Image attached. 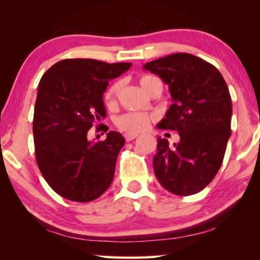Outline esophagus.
Masks as SVG:
<instances>
[{
	"label": "esophagus",
	"mask_w": 260,
	"mask_h": 260,
	"mask_svg": "<svg viewBox=\"0 0 260 260\" xmlns=\"http://www.w3.org/2000/svg\"><path fill=\"white\" fill-rule=\"evenodd\" d=\"M125 140L127 142H131L132 140H134L135 138H138V134H134V133H126L125 135Z\"/></svg>",
	"instance_id": "34e87169"
}]
</instances>
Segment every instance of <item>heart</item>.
Masks as SVG:
<instances>
[{"label": "heart", "mask_w": 260, "mask_h": 260, "mask_svg": "<svg viewBox=\"0 0 260 260\" xmlns=\"http://www.w3.org/2000/svg\"><path fill=\"white\" fill-rule=\"evenodd\" d=\"M158 81V79L151 76H142L139 79L140 86L148 94L150 91L153 83ZM120 89V83H113L112 86L108 88V90L104 94V102L107 105H112L116 102V98ZM153 117L147 113L141 112H128L118 117L114 124L122 132L126 133H140V132L146 131L150 125Z\"/></svg>", "instance_id": "heart-1"}]
</instances>
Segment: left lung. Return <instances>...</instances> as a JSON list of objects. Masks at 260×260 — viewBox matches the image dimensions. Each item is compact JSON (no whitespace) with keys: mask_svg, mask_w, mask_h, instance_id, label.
I'll list each match as a JSON object with an SVG mask.
<instances>
[{"mask_svg":"<svg viewBox=\"0 0 260 260\" xmlns=\"http://www.w3.org/2000/svg\"><path fill=\"white\" fill-rule=\"evenodd\" d=\"M143 69L160 77L172 98L157 127L180 135L173 147L157 138L152 161L156 178L174 195L199 192L218 173L231 138L233 108L227 83L212 64L186 52L149 61Z\"/></svg>","mask_w":260,"mask_h":260,"instance_id":"8db88e82","label":"left lung"}]
</instances>
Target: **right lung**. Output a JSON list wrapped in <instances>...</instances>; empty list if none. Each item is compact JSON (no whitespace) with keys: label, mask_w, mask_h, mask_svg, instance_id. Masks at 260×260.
Listing matches in <instances>:
<instances>
[{"label":"right lung","mask_w":260,"mask_h":260,"mask_svg":"<svg viewBox=\"0 0 260 260\" xmlns=\"http://www.w3.org/2000/svg\"><path fill=\"white\" fill-rule=\"evenodd\" d=\"M131 67L63 59L39 82L33 119L35 157L48 184L64 199L94 201L111 184L125 139L110 131L104 141L94 142L87 133L107 116L103 94L109 81Z\"/></svg>","instance_id":"right-lung-1"}]
</instances>
